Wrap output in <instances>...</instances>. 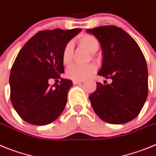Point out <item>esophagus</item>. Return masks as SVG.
<instances>
[{"label": "esophagus", "mask_w": 156, "mask_h": 156, "mask_svg": "<svg viewBox=\"0 0 156 156\" xmlns=\"http://www.w3.org/2000/svg\"><path fill=\"white\" fill-rule=\"evenodd\" d=\"M82 82H84V81H80V80H74L73 81V84L74 85H78V84L82 83Z\"/></svg>", "instance_id": "34e87169"}]
</instances>
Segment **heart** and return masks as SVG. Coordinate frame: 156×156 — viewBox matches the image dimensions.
Returning a JSON list of instances; mask_svg holds the SVG:
<instances>
[{"mask_svg":"<svg viewBox=\"0 0 156 156\" xmlns=\"http://www.w3.org/2000/svg\"><path fill=\"white\" fill-rule=\"evenodd\" d=\"M78 44L85 50L93 54L99 48V42L97 38L90 34H81L78 38ZM73 45L68 43L66 45L62 52V62L64 65H68L72 59ZM96 71V67L93 64L78 65L72 64L66 71L67 77L72 80L83 81Z\"/></svg>","mask_w":156,"mask_h":156,"instance_id":"1","label":"heart"}]
</instances>
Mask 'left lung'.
I'll return each mask as SVG.
<instances>
[{
	"label": "left lung",
	"mask_w": 156,
	"mask_h": 156,
	"mask_svg": "<svg viewBox=\"0 0 156 156\" xmlns=\"http://www.w3.org/2000/svg\"><path fill=\"white\" fill-rule=\"evenodd\" d=\"M101 44L103 54L98 75L111 83L97 82L88 96L95 113L101 120L122 124L139 114L148 96V68L135 40L125 31L114 26L87 29Z\"/></svg>",
	"instance_id": "8db88e82"
}]
</instances>
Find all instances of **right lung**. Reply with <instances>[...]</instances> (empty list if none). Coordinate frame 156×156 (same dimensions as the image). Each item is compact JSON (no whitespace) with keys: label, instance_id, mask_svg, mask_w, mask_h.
Returning <instances> with one entry per match:
<instances>
[{"label":"right lung","instance_id":"1","mask_svg":"<svg viewBox=\"0 0 156 156\" xmlns=\"http://www.w3.org/2000/svg\"><path fill=\"white\" fill-rule=\"evenodd\" d=\"M81 29L40 31L24 45L10 74L11 101L21 118L33 125H46L62 113L72 86L61 78L62 52ZM61 79L60 85L48 82Z\"/></svg>","mask_w":156,"mask_h":156}]
</instances>
